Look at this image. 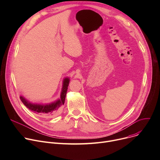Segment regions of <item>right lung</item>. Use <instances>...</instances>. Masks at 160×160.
I'll return each instance as SVG.
<instances>
[{
  "label": "right lung",
  "instance_id": "right-lung-1",
  "mask_svg": "<svg viewBox=\"0 0 160 160\" xmlns=\"http://www.w3.org/2000/svg\"><path fill=\"white\" fill-rule=\"evenodd\" d=\"M69 83V79L68 78H65L63 80V85L62 88V91L61 93L60 99L57 100L56 102L47 105H39V104H32L28 102L24 98L21 97V100L24 104V106L28 108L30 110L37 114L44 115V116H54L60 111L62 106L64 104L66 93Z\"/></svg>",
  "mask_w": 160,
  "mask_h": 160
}]
</instances>
